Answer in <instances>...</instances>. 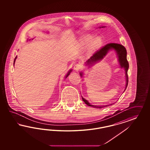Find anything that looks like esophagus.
Listing matches in <instances>:
<instances>
[{
  "instance_id": "esophagus-1",
  "label": "esophagus",
  "mask_w": 150,
  "mask_h": 150,
  "mask_svg": "<svg viewBox=\"0 0 150 150\" xmlns=\"http://www.w3.org/2000/svg\"><path fill=\"white\" fill-rule=\"evenodd\" d=\"M81 69V66L80 64H76L74 65V69L75 70V71H79L80 69Z\"/></svg>"
}]
</instances>
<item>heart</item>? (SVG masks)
I'll list each match as a JSON object with an SVG mask.
<instances>
[{"instance_id":"b5f03b06","label":"heart","mask_w":150,"mask_h":150,"mask_svg":"<svg viewBox=\"0 0 150 150\" xmlns=\"http://www.w3.org/2000/svg\"><path fill=\"white\" fill-rule=\"evenodd\" d=\"M91 35H87L82 37L79 41V45L82 49H85L88 45V51L93 52L98 50L102 43V41L100 37H96Z\"/></svg>"}]
</instances>
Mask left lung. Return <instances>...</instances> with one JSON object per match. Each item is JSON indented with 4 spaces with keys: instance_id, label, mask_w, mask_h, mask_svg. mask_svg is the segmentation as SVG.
<instances>
[{
    "instance_id": "8db88e82",
    "label": "left lung",
    "mask_w": 150,
    "mask_h": 150,
    "mask_svg": "<svg viewBox=\"0 0 150 150\" xmlns=\"http://www.w3.org/2000/svg\"><path fill=\"white\" fill-rule=\"evenodd\" d=\"M104 26H102V28ZM114 50L116 52V54L118 57V62L120 65V68L124 69L125 72V79H126V85L124 91H125L126 88L128 84V76H127V70L129 69V63L127 62V52L125 48L123 45H121L118 43H109L102 47L100 50L97 51L95 54L91 57L89 59H88L85 62V64L88 67H90L91 66L95 64L100 62V60L104 58L105 56L108 54V53L110 50ZM83 73L80 72V75L82 77ZM82 97V96H81ZM82 99L83 101L87 105L94 107L96 108H102L103 107H107L109 105H113V104H110L109 105H91L89 103V102L87 100H85L84 98L82 97Z\"/></svg>"
}]
</instances>
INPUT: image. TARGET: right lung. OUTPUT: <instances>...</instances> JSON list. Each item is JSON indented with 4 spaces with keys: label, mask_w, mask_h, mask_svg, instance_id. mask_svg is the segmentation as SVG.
Wrapping results in <instances>:
<instances>
[{
    "label": "right lung",
    "mask_w": 150,
    "mask_h": 150,
    "mask_svg": "<svg viewBox=\"0 0 150 150\" xmlns=\"http://www.w3.org/2000/svg\"><path fill=\"white\" fill-rule=\"evenodd\" d=\"M16 58H17V55H16V57H15V59H14V64H15V60H16ZM72 71V69H70L69 71L68 72V73H67V74L66 75V76H65V79L67 78V77H68V76L69 75H70V74L71 73V72Z\"/></svg>",
    "instance_id": "add662e5"
}]
</instances>
